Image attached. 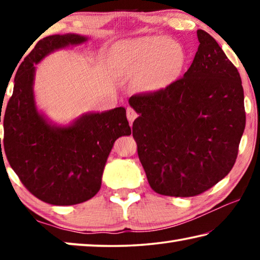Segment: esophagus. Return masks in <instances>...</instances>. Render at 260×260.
Listing matches in <instances>:
<instances>
[{"instance_id": "obj_1", "label": "esophagus", "mask_w": 260, "mask_h": 260, "mask_svg": "<svg viewBox=\"0 0 260 260\" xmlns=\"http://www.w3.org/2000/svg\"><path fill=\"white\" fill-rule=\"evenodd\" d=\"M136 117H138V113H136L134 109H132V108L127 109V118H128V120L131 122H133L136 119Z\"/></svg>"}]
</instances>
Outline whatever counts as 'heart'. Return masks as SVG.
<instances>
[{
	"label": "heart",
	"mask_w": 260,
	"mask_h": 260,
	"mask_svg": "<svg viewBox=\"0 0 260 260\" xmlns=\"http://www.w3.org/2000/svg\"><path fill=\"white\" fill-rule=\"evenodd\" d=\"M117 51L121 69L149 91L162 90L172 85L186 64L182 46L164 37L122 41Z\"/></svg>",
	"instance_id": "heart-1"
}]
</instances>
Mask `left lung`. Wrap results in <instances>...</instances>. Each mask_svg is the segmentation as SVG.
Instances as JSON below:
<instances>
[{
    "label": "left lung",
    "instance_id": "8db88e82",
    "mask_svg": "<svg viewBox=\"0 0 260 260\" xmlns=\"http://www.w3.org/2000/svg\"><path fill=\"white\" fill-rule=\"evenodd\" d=\"M200 46L181 79L136 94L133 138L148 182L164 196L191 197L217 184L235 164L245 127L240 73L217 41L197 30Z\"/></svg>",
    "mask_w": 260,
    "mask_h": 260
}]
</instances>
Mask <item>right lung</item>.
I'll list each match as a JSON object with an SVG mask.
<instances>
[{"label": "right lung", "mask_w": 260, "mask_h": 260, "mask_svg": "<svg viewBox=\"0 0 260 260\" xmlns=\"http://www.w3.org/2000/svg\"><path fill=\"white\" fill-rule=\"evenodd\" d=\"M87 40L78 34H57L39 41L17 70L4 113L3 149L9 164L32 195L52 205H74L94 197L114 141L132 133L121 107L83 114L65 127L49 124L38 112L34 65L52 51Z\"/></svg>", "instance_id": "obj_1"}]
</instances>
